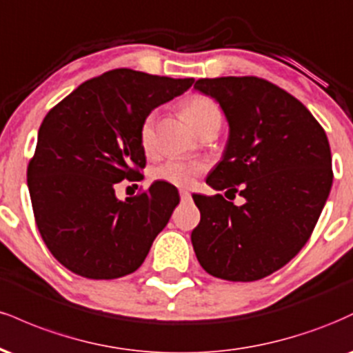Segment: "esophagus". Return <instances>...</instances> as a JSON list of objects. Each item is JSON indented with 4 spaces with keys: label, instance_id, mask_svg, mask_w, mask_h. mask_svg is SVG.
I'll return each instance as SVG.
<instances>
[{
    "label": "esophagus",
    "instance_id": "esophagus-1",
    "mask_svg": "<svg viewBox=\"0 0 353 353\" xmlns=\"http://www.w3.org/2000/svg\"><path fill=\"white\" fill-rule=\"evenodd\" d=\"M179 194H181V199H182V201H189V199H190V194H189V190H185V189H181V190H179Z\"/></svg>",
    "mask_w": 353,
    "mask_h": 353
}]
</instances>
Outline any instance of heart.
<instances>
[{
	"label": "heart",
	"instance_id": "heart-1",
	"mask_svg": "<svg viewBox=\"0 0 353 353\" xmlns=\"http://www.w3.org/2000/svg\"><path fill=\"white\" fill-rule=\"evenodd\" d=\"M182 112L189 124L197 132L204 131L212 124L222 123V112L219 104L205 94H192L182 104ZM139 143L145 152H151L154 145V114H148L143 119L139 128ZM204 171V165L196 161L184 159H168L165 163L154 169V179L169 182L174 185H190L199 174Z\"/></svg>",
	"mask_w": 353,
	"mask_h": 353
}]
</instances>
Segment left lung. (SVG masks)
<instances>
[{"mask_svg":"<svg viewBox=\"0 0 353 353\" xmlns=\"http://www.w3.org/2000/svg\"><path fill=\"white\" fill-rule=\"evenodd\" d=\"M194 88L221 104L230 128L208 184L245 202L192 196L201 222L190 241L208 274L259 281L292 261L314 232L334 179L329 139L301 101L267 79L204 78Z\"/></svg>","mask_w":353,"mask_h":353,"instance_id":"obj_1","label":"left lung"}]
</instances>
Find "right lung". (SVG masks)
<instances>
[{
    "label": "right lung",
    "instance_id": "right-lung-1",
    "mask_svg": "<svg viewBox=\"0 0 353 353\" xmlns=\"http://www.w3.org/2000/svg\"><path fill=\"white\" fill-rule=\"evenodd\" d=\"M192 83L119 68L81 84L43 119L28 188L44 244L71 272L109 281L144 262L179 194L157 181L123 202L116 185L144 177V117Z\"/></svg>",
    "mask_w": 353,
    "mask_h": 353
}]
</instances>
